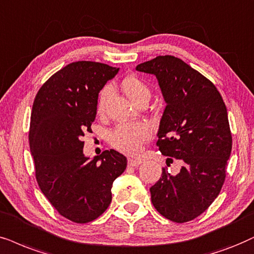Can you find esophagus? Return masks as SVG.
<instances>
[{
  "mask_svg": "<svg viewBox=\"0 0 254 254\" xmlns=\"http://www.w3.org/2000/svg\"><path fill=\"white\" fill-rule=\"evenodd\" d=\"M127 163H129L130 166H133V168H136V166H139L140 164H142L143 159H139V158H129V159H127Z\"/></svg>",
  "mask_w": 254,
  "mask_h": 254,
  "instance_id": "obj_1",
  "label": "esophagus"
}]
</instances>
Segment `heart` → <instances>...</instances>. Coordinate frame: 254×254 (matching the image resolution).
Masks as SVG:
<instances>
[{
  "label": "heart",
  "mask_w": 254,
  "mask_h": 254,
  "mask_svg": "<svg viewBox=\"0 0 254 254\" xmlns=\"http://www.w3.org/2000/svg\"><path fill=\"white\" fill-rule=\"evenodd\" d=\"M121 85L123 91L134 104H137L140 101H149L150 89L139 77L134 75L124 77ZM110 95L111 88L109 85H105L99 91L97 104H96V110L98 114H102L104 111L105 104H107ZM150 136V127L142 122H136V123H124L117 125L110 132L109 139H110L112 146L116 147L122 152L136 153L139 151L143 142L149 139Z\"/></svg>",
  "instance_id": "1"
}]
</instances>
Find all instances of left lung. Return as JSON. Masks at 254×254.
Here are the masks:
<instances>
[{"instance_id":"left-lung-1","label":"left lung","mask_w":254,"mask_h":254,"mask_svg":"<svg viewBox=\"0 0 254 254\" xmlns=\"http://www.w3.org/2000/svg\"><path fill=\"white\" fill-rule=\"evenodd\" d=\"M136 70L158 81L166 107L157 146L182 165L176 175L163 169L151 201L163 217L186 223L213 203L225 181L232 150L225 103L212 82L175 56H157Z\"/></svg>"}]
</instances>
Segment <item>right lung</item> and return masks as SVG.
<instances>
[{
  "mask_svg": "<svg viewBox=\"0 0 254 254\" xmlns=\"http://www.w3.org/2000/svg\"><path fill=\"white\" fill-rule=\"evenodd\" d=\"M118 70L90 61L70 63L42 85L34 101L29 144L38 186L73 223H89L107 210L112 183L127 169V157L116 150L92 159L83 152L99 91Z\"/></svg>",
  "mask_w": 254,
  "mask_h": 254,
  "instance_id": "add662e5",
  "label": "right lung"
}]
</instances>
